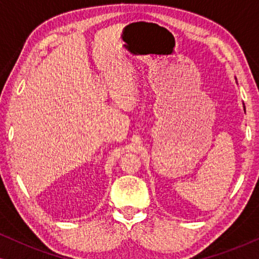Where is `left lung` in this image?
Returning a JSON list of instances; mask_svg holds the SVG:
<instances>
[{"label":"left lung","mask_w":259,"mask_h":259,"mask_svg":"<svg viewBox=\"0 0 259 259\" xmlns=\"http://www.w3.org/2000/svg\"><path fill=\"white\" fill-rule=\"evenodd\" d=\"M243 107H244V111H245V106H244V104H243Z\"/></svg>","instance_id":"obj_1"}]
</instances>
